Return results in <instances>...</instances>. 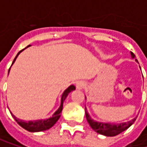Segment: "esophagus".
I'll use <instances>...</instances> for the list:
<instances>
[{"instance_id":"esophagus-1","label":"esophagus","mask_w":147,"mask_h":147,"mask_svg":"<svg viewBox=\"0 0 147 147\" xmlns=\"http://www.w3.org/2000/svg\"><path fill=\"white\" fill-rule=\"evenodd\" d=\"M85 87V83H84V82H82V81H80V82H78L77 83H76V88L77 89H82V88H83Z\"/></svg>"}]
</instances>
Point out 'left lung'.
Segmentation results:
<instances>
[{
    "instance_id": "8db88e82",
    "label": "left lung",
    "mask_w": 147,
    "mask_h": 147,
    "mask_svg": "<svg viewBox=\"0 0 147 147\" xmlns=\"http://www.w3.org/2000/svg\"><path fill=\"white\" fill-rule=\"evenodd\" d=\"M133 58H134V54L131 53ZM85 114H86V118L88 120V123H89L90 127L98 134H103L105 136H116L119 134L120 133L123 132L124 130L128 129L134 121L136 120V117L132 119L131 121L126 122V123H99L94 120H93L90 116L88 115L87 109L85 107Z\"/></svg>"
}]
</instances>
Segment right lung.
Instances as JSON below:
<instances>
[{
	"label": "right lung",
	"mask_w": 147,
	"mask_h": 147,
	"mask_svg": "<svg viewBox=\"0 0 147 147\" xmlns=\"http://www.w3.org/2000/svg\"><path fill=\"white\" fill-rule=\"evenodd\" d=\"M29 47V46H28ZM26 48V47H25ZM24 50V49H23ZM19 51L17 54V56L15 57V59H13V64L15 62L17 57L18 56V54L23 51ZM12 64V65H13ZM10 70V69H9ZM8 73H9V71H8ZM76 89V87L74 85H71L67 89L65 90V92L63 93L62 94V97H61V104H60V106L59 108L54 112V114L53 115L52 117L50 118H47V119H45V120H36V121H29V122H24L23 120H20L18 118H17L15 116H13L12 114V116L13 117V118L15 119V121L22 127L24 128V129L30 131V132H40V131H44V130H47V129H49L50 128H52L55 123L56 122L59 120V118L60 117V114H61V111L63 110V103L65 101V100L66 99V97L68 96V94Z\"/></svg>",
	"instance_id": "1"
}]
</instances>
